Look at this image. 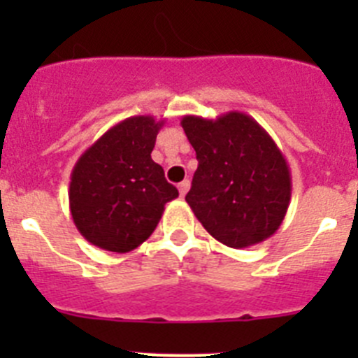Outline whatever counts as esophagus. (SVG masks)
Wrapping results in <instances>:
<instances>
[{"mask_svg": "<svg viewBox=\"0 0 358 358\" xmlns=\"http://www.w3.org/2000/svg\"><path fill=\"white\" fill-rule=\"evenodd\" d=\"M177 188H179V194H181V197H185V195L188 194V189H189L188 179H186V181H182V182H179V186H177Z\"/></svg>", "mask_w": 358, "mask_h": 358, "instance_id": "obj_1", "label": "esophagus"}]
</instances>
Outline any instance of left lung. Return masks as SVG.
<instances>
[{
  "mask_svg": "<svg viewBox=\"0 0 358 358\" xmlns=\"http://www.w3.org/2000/svg\"><path fill=\"white\" fill-rule=\"evenodd\" d=\"M181 125L199 161L186 202L204 229L233 249L273 236L289 210L292 181L267 131L238 110L217 120L185 116Z\"/></svg>",
  "mask_w": 358,
  "mask_h": 358,
  "instance_id": "8db88e82",
  "label": "left lung"
}]
</instances>
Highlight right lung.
I'll list each match as a JSON object with an SVG mask.
<instances>
[{
	"instance_id": "right-lung-1",
	"label": "right lung",
	"mask_w": 358,
	"mask_h": 358,
	"mask_svg": "<svg viewBox=\"0 0 358 358\" xmlns=\"http://www.w3.org/2000/svg\"><path fill=\"white\" fill-rule=\"evenodd\" d=\"M164 120L131 116L100 136L73 166L69 210L93 245L129 252L159 224L164 204L179 197L150 157Z\"/></svg>"
}]
</instances>
